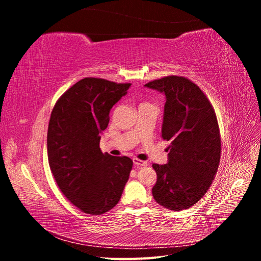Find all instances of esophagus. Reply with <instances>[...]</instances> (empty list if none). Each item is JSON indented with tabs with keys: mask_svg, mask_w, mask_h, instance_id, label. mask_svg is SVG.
<instances>
[{
	"mask_svg": "<svg viewBox=\"0 0 261 261\" xmlns=\"http://www.w3.org/2000/svg\"><path fill=\"white\" fill-rule=\"evenodd\" d=\"M133 162H134V164L136 165L137 168H140V167H146V165L148 164V163H147V161L139 160V159H137V158H134V159H133Z\"/></svg>",
	"mask_w": 261,
	"mask_h": 261,
	"instance_id": "obj_1",
	"label": "esophagus"
}]
</instances>
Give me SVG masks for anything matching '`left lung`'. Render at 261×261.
I'll return each mask as SVG.
<instances>
[{
	"label": "left lung",
	"mask_w": 261,
	"mask_h": 261,
	"mask_svg": "<svg viewBox=\"0 0 261 261\" xmlns=\"http://www.w3.org/2000/svg\"><path fill=\"white\" fill-rule=\"evenodd\" d=\"M145 87L165 94L161 136L171 141L168 163L152 164V196L164 208L188 209L207 193L218 171L221 138L215 110L186 77L167 76Z\"/></svg>",
	"instance_id": "left-lung-1"
}]
</instances>
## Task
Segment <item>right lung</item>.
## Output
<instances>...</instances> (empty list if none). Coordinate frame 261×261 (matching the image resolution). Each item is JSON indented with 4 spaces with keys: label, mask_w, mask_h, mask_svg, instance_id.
Segmentation results:
<instances>
[{
    "label": "right lung",
    "mask_w": 261,
    "mask_h": 261,
    "mask_svg": "<svg viewBox=\"0 0 261 261\" xmlns=\"http://www.w3.org/2000/svg\"><path fill=\"white\" fill-rule=\"evenodd\" d=\"M130 84L87 77L55 103L48 127V159L55 181L74 206L88 215H102L120 201L133 161L102 153L100 134L110 111Z\"/></svg>",
    "instance_id": "right-lung-1"
}]
</instances>
